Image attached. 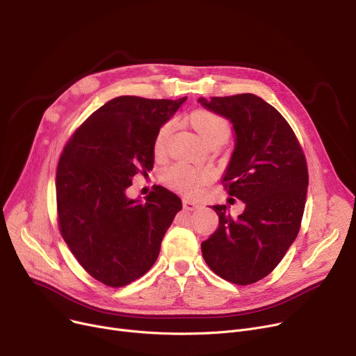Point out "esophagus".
<instances>
[{"label": "esophagus", "instance_id": "1", "mask_svg": "<svg viewBox=\"0 0 356 356\" xmlns=\"http://www.w3.org/2000/svg\"><path fill=\"white\" fill-rule=\"evenodd\" d=\"M183 208L186 211H196V209L202 208V204L195 200H191V199H183Z\"/></svg>", "mask_w": 356, "mask_h": 356}]
</instances>
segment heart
Instances as JSON below:
<instances>
[{"label":"heart","mask_w":356,"mask_h":356,"mask_svg":"<svg viewBox=\"0 0 356 356\" xmlns=\"http://www.w3.org/2000/svg\"><path fill=\"white\" fill-rule=\"evenodd\" d=\"M191 122L207 144L216 141V140L227 141V138L229 137L228 121L225 118H222L220 115L215 114V112L199 109L192 114ZM170 127H172L170 124H165L159 129V133L154 140L156 153L163 152L165 138H167L168 133H170ZM164 180L168 186H172V188H175L186 195H195L200 191L202 184L208 180V176L195 172L193 168H191L188 165L176 164V165L168 168V170L164 173Z\"/></svg>","instance_id":"1"}]
</instances>
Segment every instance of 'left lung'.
Masks as SVG:
<instances>
[{
	"mask_svg": "<svg viewBox=\"0 0 356 356\" xmlns=\"http://www.w3.org/2000/svg\"><path fill=\"white\" fill-rule=\"evenodd\" d=\"M197 102L232 124L235 147L222 183L245 204L236 218L228 204H215L219 227L202 242V255L227 282L252 284L278 266L300 229L306 159L289 122L254 93Z\"/></svg>",
	"mask_w": 356,
	"mask_h": 356,
	"instance_id": "left-lung-1",
	"label": "left lung"
}]
</instances>
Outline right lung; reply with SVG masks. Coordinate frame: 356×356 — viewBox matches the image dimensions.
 <instances>
[{"label":"right lung","mask_w":356,"mask_h":356,"mask_svg":"<svg viewBox=\"0 0 356 356\" xmlns=\"http://www.w3.org/2000/svg\"><path fill=\"white\" fill-rule=\"evenodd\" d=\"M188 98L108 101L76 129L56 172L59 228L79 264L98 282L122 287L153 267L181 200L161 186L129 199L136 175L154 164V140Z\"/></svg>","instance_id":"1"}]
</instances>
